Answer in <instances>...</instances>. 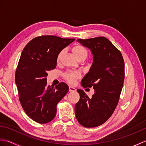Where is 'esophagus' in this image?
<instances>
[{"label":"esophagus","mask_w":146,"mask_h":146,"mask_svg":"<svg viewBox=\"0 0 146 146\" xmlns=\"http://www.w3.org/2000/svg\"><path fill=\"white\" fill-rule=\"evenodd\" d=\"M76 88H74V87H73V86H69V91L70 92H76Z\"/></svg>","instance_id":"esophagus-1"}]
</instances>
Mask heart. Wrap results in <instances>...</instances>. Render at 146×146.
Masks as SVG:
<instances>
[{
	"mask_svg": "<svg viewBox=\"0 0 146 146\" xmlns=\"http://www.w3.org/2000/svg\"><path fill=\"white\" fill-rule=\"evenodd\" d=\"M73 52L76 56V58L81 55L87 56V51H86V48L84 47V46L80 44H77L74 46L73 48ZM63 54V51H61L58 53L57 56L58 62H59L61 60ZM80 74L78 72H76V71H68V72L64 74V78L70 83H74L75 82L76 80L80 78Z\"/></svg>",
	"mask_w": 146,
	"mask_h": 146,
	"instance_id": "1",
	"label": "heart"
}]
</instances>
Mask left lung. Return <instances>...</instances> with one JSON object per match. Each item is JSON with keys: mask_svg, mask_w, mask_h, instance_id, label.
<instances>
[{"mask_svg": "<svg viewBox=\"0 0 146 146\" xmlns=\"http://www.w3.org/2000/svg\"><path fill=\"white\" fill-rule=\"evenodd\" d=\"M90 49L93 63L83 77V88L93 87L92 98L80 89L75 111L78 122L85 127L103 124L113 113L119 100L124 80V61L120 51L104 37L77 40Z\"/></svg>", "mask_w": 146, "mask_h": 146, "instance_id": "obj_1", "label": "left lung"}]
</instances>
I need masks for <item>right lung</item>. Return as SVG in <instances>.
I'll return each instance as SVG.
<instances>
[{
  "label": "right lung",
  "mask_w": 146,
  "mask_h": 146,
  "mask_svg": "<svg viewBox=\"0 0 146 146\" xmlns=\"http://www.w3.org/2000/svg\"><path fill=\"white\" fill-rule=\"evenodd\" d=\"M75 41L54 36L33 39L22 52L15 80L19 100L24 111L39 123H46L56 114V105L69 87L65 83L47 85V72L56 66L59 52Z\"/></svg>",
  "instance_id": "right-lung-1"
}]
</instances>
